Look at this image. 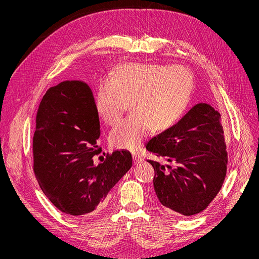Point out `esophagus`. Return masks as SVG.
I'll return each instance as SVG.
<instances>
[{
  "label": "esophagus",
  "instance_id": "esophagus-1",
  "mask_svg": "<svg viewBox=\"0 0 259 259\" xmlns=\"http://www.w3.org/2000/svg\"><path fill=\"white\" fill-rule=\"evenodd\" d=\"M143 159L141 156H139L138 154H133V161L134 164H139V162H141Z\"/></svg>",
  "mask_w": 259,
  "mask_h": 259
}]
</instances>
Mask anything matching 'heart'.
<instances>
[{
    "label": "heart",
    "mask_w": 259,
    "mask_h": 259,
    "mask_svg": "<svg viewBox=\"0 0 259 259\" xmlns=\"http://www.w3.org/2000/svg\"><path fill=\"white\" fill-rule=\"evenodd\" d=\"M192 91V76L183 66L127 64L114 77L101 79L95 106L107 125H114L127 102L132 115L111 130L113 148L135 151L153 132L171 128L185 112Z\"/></svg>",
    "instance_id": "1"
}]
</instances>
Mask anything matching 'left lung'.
<instances>
[{
  "mask_svg": "<svg viewBox=\"0 0 259 259\" xmlns=\"http://www.w3.org/2000/svg\"><path fill=\"white\" fill-rule=\"evenodd\" d=\"M221 119L213 107L199 103L147 143L148 151L168 161L147 160L154 168V191L167 212L195 215L220 192L228 164Z\"/></svg>",
  "mask_w": 259,
  "mask_h": 259,
  "instance_id": "1",
  "label": "left lung"
}]
</instances>
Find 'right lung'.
Here are the masks:
<instances>
[{
	"label": "right lung",
	"mask_w": 259,
	"mask_h": 259,
	"mask_svg": "<svg viewBox=\"0 0 259 259\" xmlns=\"http://www.w3.org/2000/svg\"><path fill=\"white\" fill-rule=\"evenodd\" d=\"M33 170L44 194L60 211L72 216L100 209L109 191L132 166L127 150L101 153L100 118L90 87L64 80L47 90L36 113Z\"/></svg>",
	"instance_id": "1"
}]
</instances>
